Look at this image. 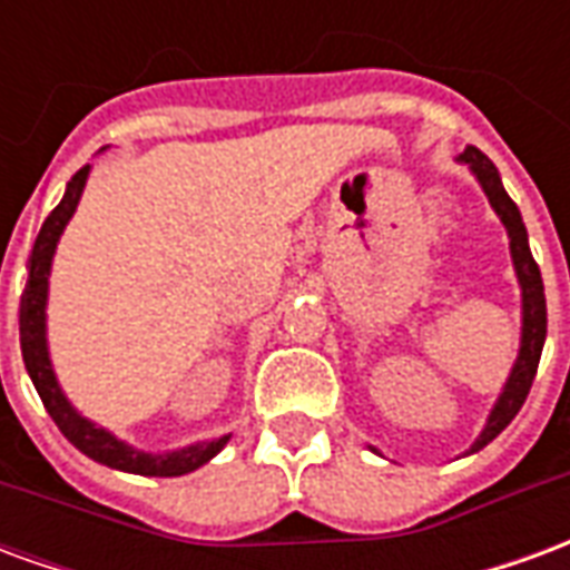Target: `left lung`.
Segmentation results:
<instances>
[{
  "label": "left lung",
  "mask_w": 570,
  "mask_h": 570,
  "mask_svg": "<svg viewBox=\"0 0 570 570\" xmlns=\"http://www.w3.org/2000/svg\"><path fill=\"white\" fill-rule=\"evenodd\" d=\"M458 164H466V170L476 176L479 188L485 191L491 210L498 213V219H501L503 228H507V237H510V259H513L519 293H522L519 354H515L513 370L507 375L501 394H498L494 406H491L489 419H485V428L479 430V436L473 440V445L464 452L473 454L479 452V449H485V445H489V442L519 415V409L525 403L528 391H531V382H534V375H538L540 351H543V342H547V296H543V277H540L538 262H534L531 247H528V232L525 223H522V213H519V207L513 204V198L507 195L498 167H494L476 146H466V149L458 155ZM372 452H375V449H372Z\"/></svg>",
  "instance_id": "obj_1"
}]
</instances>
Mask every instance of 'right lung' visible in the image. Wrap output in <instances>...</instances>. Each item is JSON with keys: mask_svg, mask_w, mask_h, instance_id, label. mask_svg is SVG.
I'll list each match as a JSON object with an SVG mask.
<instances>
[{"mask_svg": "<svg viewBox=\"0 0 570 570\" xmlns=\"http://www.w3.org/2000/svg\"><path fill=\"white\" fill-rule=\"evenodd\" d=\"M91 176V164L81 167L79 174L67 183V191L57 204L55 210L48 213L42 223V232L32 244L30 262H27V289L20 296V351H23V363L30 372L36 391L42 396L48 415L55 419L60 433L67 436L81 454H88L97 464L112 466V470H125V473H137V476H186L191 470L204 466L210 458L223 452L225 442L232 440V433L225 436H213V440L191 442L183 449H170V452H142L130 442L118 440L112 430L100 428L97 421L85 419L79 409L69 403L63 387L57 382L55 363H51V351H48V284H51V262H55L57 244L63 228L72 219V213L79 207L85 183Z\"/></svg>", "mask_w": 570, "mask_h": 570, "instance_id": "add662e5", "label": "right lung"}]
</instances>
